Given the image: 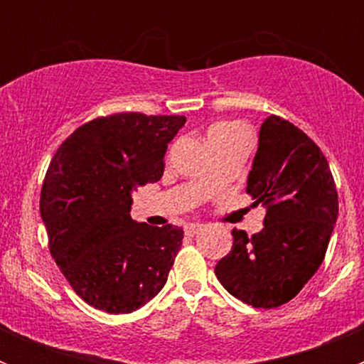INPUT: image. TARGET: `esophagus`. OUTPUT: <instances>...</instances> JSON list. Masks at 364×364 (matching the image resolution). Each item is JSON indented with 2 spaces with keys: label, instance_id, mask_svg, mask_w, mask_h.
Instances as JSON below:
<instances>
[{
  "label": "esophagus",
  "instance_id": "34e87169",
  "mask_svg": "<svg viewBox=\"0 0 364 364\" xmlns=\"http://www.w3.org/2000/svg\"><path fill=\"white\" fill-rule=\"evenodd\" d=\"M202 224H198V222H191V224H188V226H186V233L188 235H197L198 231L202 230Z\"/></svg>",
  "mask_w": 364,
  "mask_h": 364
}]
</instances>
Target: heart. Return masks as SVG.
Returning <instances> with one entry per match:
<instances>
[{
  "mask_svg": "<svg viewBox=\"0 0 364 364\" xmlns=\"http://www.w3.org/2000/svg\"><path fill=\"white\" fill-rule=\"evenodd\" d=\"M239 125H235V124H217L213 125L210 129V134L211 133H220V131H230V129H237Z\"/></svg>",
  "mask_w": 364,
  "mask_h": 364,
  "instance_id": "b5f03b06",
  "label": "heart"
}]
</instances>
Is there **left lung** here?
Masks as SVG:
<instances>
[{"label": "left lung", "mask_w": 364, "mask_h": 364, "mask_svg": "<svg viewBox=\"0 0 364 364\" xmlns=\"http://www.w3.org/2000/svg\"><path fill=\"white\" fill-rule=\"evenodd\" d=\"M246 191L266 208L264 228L247 237L233 230V247L215 275L253 308L291 301L323 264L339 213L336 184L323 151L299 127L268 117Z\"/></svg>", "instance_id": "1"}]
</instances>
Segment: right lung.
<instances>
[{
  "label": "right lung",
  "mask_w": 364,
  "mask_h": 364,
  "mask_svg": "<svg viewBox=\"0 0 364 364\" xmlns=\"http://www.w3.org/2000/svg\"><path fill=\"white\" fill-rule=\"evenodd\" d=\"M186 117L122 112L74 131L54 154L40 213L50 255L73 290L107 314H131L159 295L184 230L131 218L136 186L164 175V156Z\"/></svg>",
  "instance_id": "obj_1"
}]
</instances>
